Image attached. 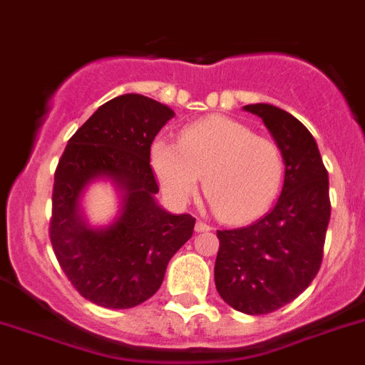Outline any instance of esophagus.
I'll return each instance as SVG.
<instances>
[{"label":"esophagus","instance_id":"34e87169","mask_svg":"<svg viewBox=\"0 0 365 365\" xmlns=\"http://www.w3.org/2000/svg\"><path fill=\"white\" fill-rule=\"evenodd\" d=\"M195 230L198 231V233H205V231H211V226H209V224H205V222L198 220V222H196Z\"/></svg>","mask_w":365,"mask_h":365}]
</instances>
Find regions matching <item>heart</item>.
Wrapping results in <instances>:
<instances>
[{
  "mask_svg": "<svg viewBox=\"0 0 365 365\" xmlns=\"http://www.w3.org/2000/svg\"><path fill=\"white\" fill-rule=\"evenodd\" d=\"M150 165L174 204L191 200L205 173V196L227 222H246L264 213L284 174L283 154L272 139L255 135L248 125L224 115L187 125L178 145L154 141Z\"/></svg>",
  "mask_w": 365,
  "mask_h": 365,
  "instance_id": "1",
  "label": "heart"
}]
</instances>
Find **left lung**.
<instances>
[{"label": "left lung", "instance_id": "8db88e82", "mask_svg": "<svg viewBox=\"0 0 365 365\" xmlns=\"http://www.w3.org/2000/svg\"><path fill=\"white\" fill-rule=\"evenodd\" d=\"M283 154L284 182L270 213L252 226L217 231L215 284L244 314H268L296 299L316 277L331 218L329 174L316 139L274 104H246Z\"/></svg>", "mask_w": 365, "mask_h": 365}]
</instances>
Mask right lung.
<instances>
[{
  "label": "right lung",
  "mask_w": 365,
  "mask_h": 365,
  "mask_svg": "<svg viewBox=\"0 0 365 365\" xmlns=\"http://www.w3.org/2000/svg\"><path fill=\"white\" fill-rule=\"evenodd\" d=\"M167 104L125 93L93 112L68 141L53 187L51 244L81 296L104 309H132L158 292L170 257L192 237L195 218L156 200L150 145L173 119ZM110 181L118 213L91 225L83 207L89 187Z\"/></svg>",
  "instance_id": "1"
}]
</instances>
